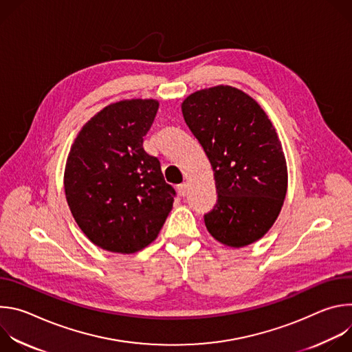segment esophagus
<instances>
[{
  "mask_svg": "<svg viewBox=\"0 0 352 352\" xmlns=\"http://www.w3.org/2000/svg\"><path fill=\"white\" fill-rule=\"evenodd\" d=\"M178 193H179V196H186V193H188V185L186 184H181V185H178Z\"/></svg>",
  "mask_w": 352,
  "mask_h": 352,
  "instance_id": "34e87169",
  "label": "esophagus"
}]
</instances>
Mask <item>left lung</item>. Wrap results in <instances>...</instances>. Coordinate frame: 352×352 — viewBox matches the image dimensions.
<instances>
[{"mask_svg":"<svg viewBox=\"0 0 352 352\" xmlns=\"http://www.w3.org/2000/svg\"><path fill=\"white\" fill-rule=\"evenodd\" d=\"M181 109L214 173L217 204L205 214L208 231L231 248L261 239L287 193L285 157L272 121L252 97L224 85L189 94Z\"/></svg>","mask_w":352,"mask_h":352,"instance_id":"left-lung-1","label":"left lung"}]
</instances>
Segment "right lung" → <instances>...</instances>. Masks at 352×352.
<instances>
[{
	"label": "right lung",
	"mask_w": 352,
	"mask_h": 352,
	"mask_svg": "<svg viewBox=\"0 0 352 352\" xmlns=\"http://www.w3.org/2000/svg\"><path fill=\"white\" fill-rule=\"evenodd\" d=\"M159 102L132 98L91 117L67 159L64 188L71 213L98 248L135 254L152 243L173 209L175 190L160 162L143 148Z\"/></svg>",
	"instance_id": "1"
}]
</instances>
